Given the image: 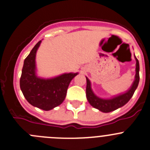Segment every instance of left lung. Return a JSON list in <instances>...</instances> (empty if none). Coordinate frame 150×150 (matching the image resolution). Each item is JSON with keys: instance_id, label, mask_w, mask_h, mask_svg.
Listing matches in <instances>:
<instances>
[{"instance_id": "1", "label": "left lung", "mask_w": 150, "mask_h": 150, "mask_svg": "<svg viewBox=\"0 0 150 150\" xmlns=\"http://www.w3.org/2000/svg\"><path fill=\"white\" fill-rule=\"evenodd\" d=\"M136 60V68H135V80L132 83V86L130 87L129 90L125 93L120 94L116 96H114L111 99H102V98L98 97L96 96L94 93L93 92L91 89V82L88 77H86L87 80V86H86V96L88 102L91 104V106L96 108L99 110L102 111L103 112H110L111 111H113L117 110L118 108H122L125 105H126L129 99L132 98L133 96L134 92L136 90L139 83V62L138 59L135 57Z\"/></svg>"}]
</instances>
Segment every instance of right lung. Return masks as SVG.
<instances>
[{"label":"right lung","instance_id":"right-lung-1","mask_svg":"<svg viewBox=\"0 0 150 150\" xmlns=\"http://www.w3.org/2000/svg\"><path fill=\"white\" fill-rule=\"evenodd\" d=\"M40 43L41 40L35 45L24 60L20 87L28 103L43 110H50L63 102L70 82L78 73L63 74L51 79L38 77L35 57Z\"/></svg>","mask_w":150,"mask_h":150}]
</instances>
